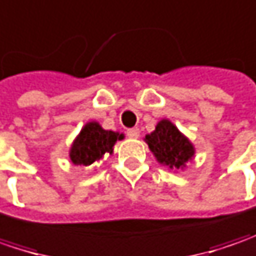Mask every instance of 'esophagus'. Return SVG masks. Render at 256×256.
Listing matches in <instances>:
<instances>
[{
    "label": "esophagus",
    "mask_w": 256,
    "mask_h": 256,
    "mask_svg": "<svg viewBox=\"0 0 256 256\" xmlns=\"http://www.w3.org/2000/svg\"><path fill=\"white\" fill-rule=\"evenodd\" d=\"M128 136L130 139H138L140 136V130L139 128H128Z\"/></svg>",
    "instance_id": "1"
}]
</instances>
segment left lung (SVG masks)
Masks as SVG:
<instances>
[{
  "mask_svg": "<svg viewBox=\"0 0 256 256\" xmlns=\"http://www.w3.org/2000/svg\"><path fill=\"white\" fill-rule=\"evenodd\" d=\"M144 140L156 160L170 169H184V164L194 156V148L190 140L168 118L160 120L156 128L150 134H146Z\"/></svg>",
  "mask_w": 256,
  "mask_h": 256,
  "instance_id": "left-lung-1",
  "label": "left lung"
}]
</instances>
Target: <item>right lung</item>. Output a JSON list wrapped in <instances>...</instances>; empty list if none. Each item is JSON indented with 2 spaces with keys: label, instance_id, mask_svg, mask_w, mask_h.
I'll list each match as a JSON object with an SVG mask.
<instances>
[{
  "label": "right lung",
  "instance_id": "1",
  "mask_svg": "<svg viewBox=\"0 0 256 256\" xmlns=\"http://www.w3.org/2000/svg\"><path fill=\"white\" fill-rule=\"evenodd\" d=\"M123 139L124 134L104 130L97 122H88L72 142L70 160L74 164L90 166L96 160H100L107 153L112 154L114 143Z\"/></svg>",
  "mask_w": 256,
  "mask_h": 256
}]
</instances>
